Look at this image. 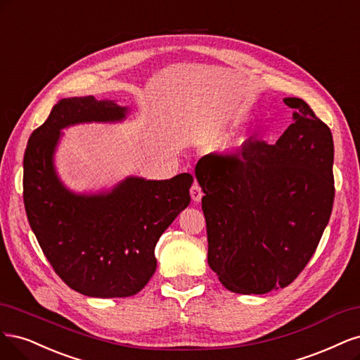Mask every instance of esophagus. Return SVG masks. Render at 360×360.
I'll return each mask as SVG.
<instances>
[{"mask_svg": "<svg viewBox=\"0 0 360 360\" xmlns=\"http://www.w3.org/2000/svg\"><path fill=\"white\" fill-rule=\"evenodd\" d=\"M190 194H191V199H193L194 202H199V200L202 199V197H203L202 187H200L199 182H197V181H194V182H193L191 188H190Z\"/></svg>", "mask_w": 360, "mask_h": 360, "instance_id": "obj_1", "label": "esophagus"}]
</instances>
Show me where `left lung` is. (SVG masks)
<instances>
[{
    "mask_svg": "<svg viewBox=\"0 0 360 360\" xmlns=\"http://www.w3.org/2000/svg\"><path fill=\"white\" fill-rule=\"evenodd\" d=\"M295 122L275 145L248 139L195 165L205 193L207 263L233 293L284 288L316 252L332 214L333 139L300 98H284Z\"/></svg>",
    "mask_w": 360,
    "mask_h": 360,
    "instance_id": "left-lung-1",
    "label": "left lung"
}]
</instances>
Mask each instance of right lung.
Returning a JSON list of instances; mask_svg holds the SVG:
<instances>
[{
	"label": "right lung",
	"mask_w": 360,
	"mask_h": 360,
	"mask_svg": "<svg viewBox=\"0 0 360 360\" xmlns=\"http://www.w3.org/2000/svg\"><path fill=\"white\" fill-rule=\"evenodd\" d=\"M125 113L91 96L63 98L32 131L24 155V203L34 235L56 275L91 297L141 292L155 272L160 236L190 203V173L166 181L129 178L98 195H76L58 181L52 155L60 130L118 121Z\"/></svg>",
	"instance_id": "obj_1"
}]
</instances>
